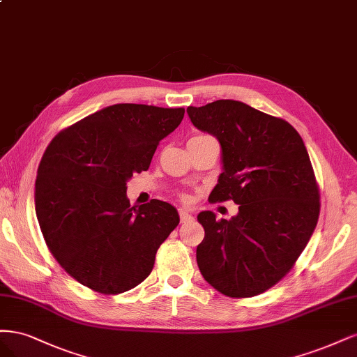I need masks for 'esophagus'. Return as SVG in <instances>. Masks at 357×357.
I'll use <instances>...</instances> for the list:
<instances>
[{
  "mask_svg": "<svg viewBox=\"0 0 357 357\" xmlns=\"http://www.w3.org/2000/svg\"><path fill=\"white\" fill-rule=\"evenodd\" d=\"M179 218H181V222L185 224V222H191L192 221V216L183 209H179Z\"/></svg>",
  "mask_w": 357,
  "mask_h": 357,
  "instance_id": "34e87169",
  "label": "esophagus"
}]
</instances>
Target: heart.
Here are the masks:
<instances>
[{"instance_id":"b5f03b06","label":"heart","mask_w":357,"mask_h":357,"mask_svg":"<svg viewBox=\"0 0 357 357\" xmlns=\"http://www.w3.org/2000/svg\"><path fill=\"white\" fill-rule=\"evenodd\" d=\"M199 136H206V135H199ZM195 137V136H194ZM182 199H187V195H182Z\"/></svg>"}]
</instances>
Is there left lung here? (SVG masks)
Returning a JSON list of instances; mask_svg holds the SVG:
<instances>
[{
	"label": "left lung",
	"mask_w": 357,
	"mask_h": 357,
	"mask_svg": "<svg viewBox=\"0 0 357 357\" xmlns=\"http://www.w3.org/2000/svg\"><path fill=\"white\" fill-rule=\"evenodd\" d=\"M187 112L222 148L224 172L209 202L238 204L229 221L199 213L200 273L227 296L259 295L292 270L319 220V185L305 145L289 123L238 100Z\"/></svg>",
	"instance_id": "1"
}]
</instances>
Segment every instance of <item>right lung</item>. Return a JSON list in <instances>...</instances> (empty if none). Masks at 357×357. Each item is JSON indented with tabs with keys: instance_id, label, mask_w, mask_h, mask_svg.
<instances>
[{
	"instance_id": "obj_1",
	"label": "right lung",
	"mask_w": 357,
	"mask_h": 357,
	"mask_svg": "<svg viewBox=\"0 0 357 357\" xmlns=\"http://www.w3.org/2000/svg\"><path fill=\"white\" fill-rule=\"evenodd\" d=\"M183 108L117 103L57 133L37 170L36 212L45 245L77 282L103 295L133 289L153 271L179 224L174 206H130L126 182L148 170Z\"/></svg>"
}]
</instances>
